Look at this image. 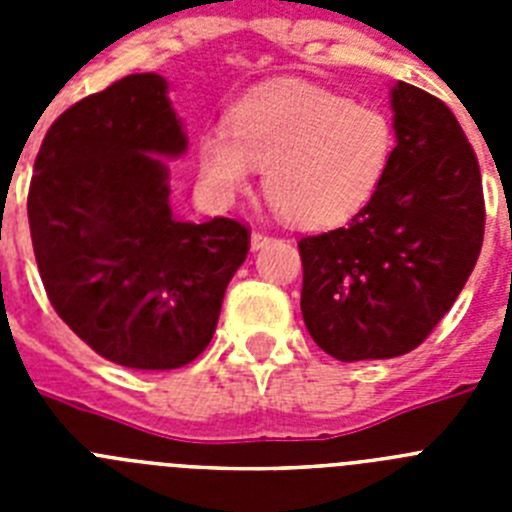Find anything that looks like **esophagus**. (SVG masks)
Instances as JSON below:
<instances>
[{
    "instance_id": "1",
    "label": "esophagus",
    "mask_w": 512,
    "mask_h": 512,
    "mask_svg": "<svg viewBox=\"0 0 512 512\" xmlns=\"http://www.w3.org/2000/svg\"><path fill=\"white\" fill-rule=\"evenodd\" d=\"M269 241H271V235L264 233V230H253V233H251V248H253V251L264 248Z\"/></svg>"
}]
</instances>
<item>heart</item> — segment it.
<instances>
[{
  "label": "heart",
  "instance_id": "b5f03b06",
  "mask_svg": "<svg viewBox=\"0 0 512 512\" xmlns=\"http://www.w3.org/2000/svg\"><path fill=\"white\" fill-rule=\"evenodd\" d=\"M395 151V125L374 104L310 84H279L241 99L228 125L200 135L197 158L220 202L264 169L269 200L302 228L343 223L366 205Z\"/></svg>",
  "mask_w": 512,
  "mask_h": 512
}]
</instances>
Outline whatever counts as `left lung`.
<instances>
[{"label":"left lung","mask_w":512,"mask_h":512,"mask_svg":"<svg viewBox=\"0 0 512 512\" xmlns=\"http://www.w3.org/2000/svg\"><path fill=\"white\" fill-rule=\"evenodd\" d=\"M397 146L382 182L343 228L300 238L302 318L338 361L418 348L451 310L485 238L472 143L438 97L392 89Z\"/></svg>","instance_id":"left-lung-1"}]
</instances>
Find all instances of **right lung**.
Returning a JSON list of instances; mask_svg holds the SVG:
<instances>
[{
    "instance_id": "add662e5",
    "label": "right lung",
    "mask_w": 512,
    "mask_h": 512,
    "mask_svg": "<svg viewBox=\"0 0 512 512\" xmlns=\"http://www.w3.org/2000/svg\"><path fill=\"white\" fill-rule=\"evenodd\" d=\"M187 135L166 79L130 74L71 104L43 138L27 192L45 295L102 359L166 372L215 333L251 230L233 217L171 212L169 169Z\"/></svg>"
}]
</instances>
